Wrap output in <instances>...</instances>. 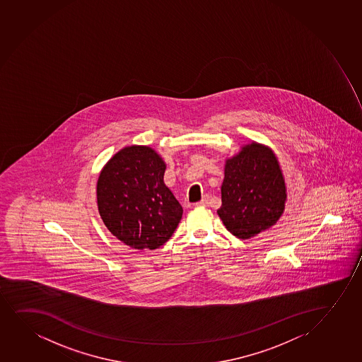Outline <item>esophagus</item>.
Instances as JSON below:
<instances>
[{
  "label": "esophagus",
  "mask_w": 362,
  "mask_h": 362,
  "mask_svg": "<svg viewBox=\"0 0 362 362\" xmlns=\"http://www.w3.org/2000/svg\"><path fill=\"white\" fill-rule=\"evenodd\" d=\"M209 205V197H202V202H197V206H207Z\"/></svg>",
  "instance_id": "esophagus-1"
}]
</instances>
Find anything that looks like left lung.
Returning <instances> with one entry per match:
<instances>
[{
	"label": "left lung",
	"instance_id": "obj_1",
	"mask_svg": "<svg viewBox=\"0 0 362 362\" xmlns=\"http://www.w3.org/2000/svg\"><path fill=\"white\" fill-rule=\"evenodd\" d=\"M217 214L232 235L248 240L275 225L285 209L286 187L276 156L252 142L226 160Z\"/></svg>",
	"mask_w": 362,
	"mask_h": 362
}]
</instances>
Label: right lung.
<instances>
[{"label": "right lung", "mask_w": 362, "mask_h": 362, "mask_svg": "<svg viewBox=\"0 0 362 362\" xmlns=\"http://www.w3.org/2000/svg\"><path fill=\"white\" fill-rule=\"evenodd\" d=\"M165 160L148 146H127L97 182L99 215L112 235L134 249L158 248L172 237L183 207L165 187Z\"/></svg>", "instance_id": "right-lung-1"}]
</instances>
